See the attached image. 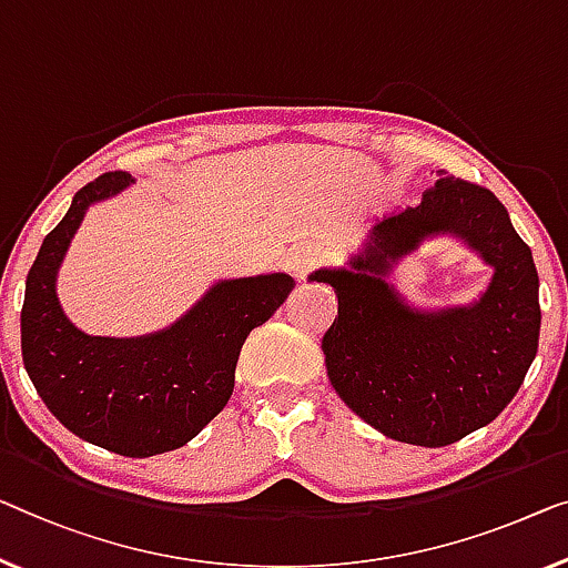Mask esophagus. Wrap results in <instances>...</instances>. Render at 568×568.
<instances>
[{
    "instance_id": "34e87169",
    "label": "esophagus",
    "mask_w": 568,
    "mask_h": 568,
    "mask_svg": "<svg viewBox=\"0 0 568 568\" xmlns=\"http://www.w3.org/2000/svg\"><path fill=\"white\" fill-rule=\"evenodd\" d=\"M321 260H324V255H321L316 247H293L285 257V270L295 277V281L303 283Z\"/></svg>"
}]
</instances>
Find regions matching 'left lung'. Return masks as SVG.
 <instances>
[{"label": "left lung", "instance_id": "obj_1", "mask_svg": "<svg viewBox=\"0 0 568 568\" xmlns=\"http://www.w3.org/2000/svg\"><path fill=\"white\" fill-rule=\"evenodd\" d=\"M454 239L494 270L469 304L418 307L389 281L426 241ZM338 316L324 336L336 395L393 442L438 448L493 423L538 352V273L493 191L438 173L418 206L372 222L342 267H318Z\"/></svg>", "mask_w": 568, "mask_h": 568}]
</instances>
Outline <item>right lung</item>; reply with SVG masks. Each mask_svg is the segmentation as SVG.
Masks as SVG:
<instances>
[{
	"label": "right lung",
	"instance_id": "1",
	"mask_svg": "<svg viewBox=\"0 0 568 568\" xmlns=\"http://www.w3.org/2000/svg\"><path fill=\"white\" fill-rule=\"evenodd\" d=\"M130 173L83 185L40 244L20 316L22 362L48 410L83 442L145 459L181 448L224 410L244 338L295 287L285 273L230 277L158 332L91 336L58 301V270L94 203L130 189Z\"/></svg>",
	"mask_w": 568,
	"mask_h": 568
}]
</instances>
